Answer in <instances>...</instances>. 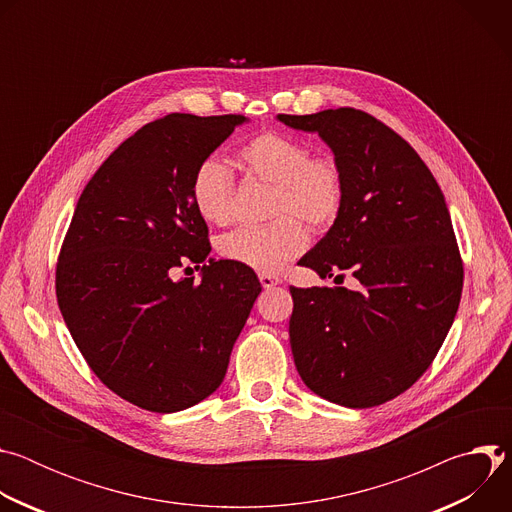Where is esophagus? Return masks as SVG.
Returning a JSON list of instances; mask_svg holds the SVG:
<instances>
[{"label":"esophagus","mask_w":512,"mask_h":512,"mask_svg":"<svg viewBox=\"0 0 512 512\" xmlns=\"http://www.w3.org/2000/svg\"><path fill=\"white\" fill-rule=\"evenodd\" d=\"M259 281H261V285H263L265 289H271V287H275V285L281 283V279L275 277V275H271V273H259Z\"/></svg>","instance_id":"obj_1"}]
</instances>
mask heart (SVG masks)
<instances>
[{"mask_svg": "<svg viewBox=\"0 0 512 512\" xmlns=\"http://www.w3.org/2000/svg\"><path fill=\"white\" fill-rule=\"evenodd\" d=\"M239 160L247 172L275 184L271 214L263 227H241L218 239V253L261 273H277L308 247V231L328 229L344 204V174L330 154H310L308 143L281 131H261L245 141ZM192 202L204 221L229 225L235 216V180L229 166L208 156L194 168ZM299 217L296 219L295 216Z\"/></svg>", "mask_w": 512, "mask_h": 512, "instance_id": "1", "label": "heart"}]
</instances>
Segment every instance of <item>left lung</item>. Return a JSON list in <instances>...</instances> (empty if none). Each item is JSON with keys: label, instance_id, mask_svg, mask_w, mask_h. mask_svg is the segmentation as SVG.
<instances>
[{"label": "left lung", "instance_id": "8db88e82", "mask_svg": "<svg viewBox=\"0 0 512 512\" xmlns=\"http://www.w3.org/2000/svg\"><path fill=\"white\" fill-rule=\"evenodd\" d=\"M316 131L344 174V204L302 259L362 287H294L289 342L302 381L352 409L405 393L442 348L462 298L464 265L450 210L411 145L352 107L277 115Z\"/></svg>", "mask_w": 512, "mask_h": 512}]
</instances>
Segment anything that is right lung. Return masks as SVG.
I'll use <instances>...</instances> for the list:
<instances>
[{
  "label": "right lung",
  "instance_id": "1",
  "mask_svg": "<svg viewBox=\"0 0 512 512\" xmlns=\"http://www.w3.org/2000/svg\"><path fill=\"white\" fill-rule=\"evenodd\" d=\"M243 115L170 113L143 125L85 186L56 263V300L99 381L154 413L188 409L223 383L261 283L233 261L204 263L208 227L190 182Z\"/></svg>",
  "mask_w": 512,
  "mask_h": 512
}]
</instances>
